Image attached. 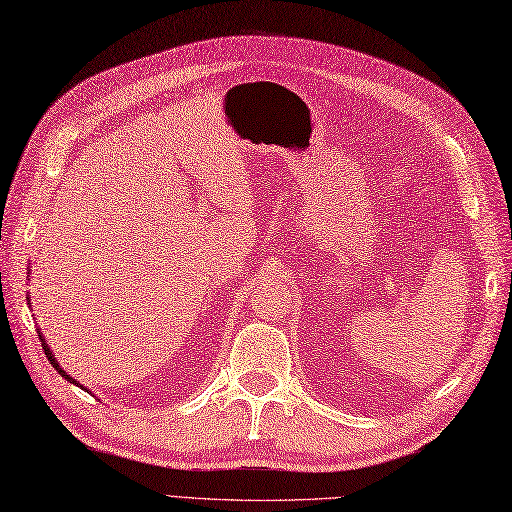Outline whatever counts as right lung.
<instances>
[{"instance_id":"1","label":"right lung","mask_w":512,"mask_h":512,"mask_svg":"<svg viewBox=\"0 0 512 512\" xmlns=\"http://www.w3.org/2000/svg\"><path fill=\"white\" fill-rule=\"evenodd\" d=\"M39 336H41V332H39ZM41 345H43V350H45V354H47V360H49V363H52L54 365V369L60 373V376L62 378H65V380H69V382H73V384H78L76 380H73L71 376H67V373H65V369H62L60 365H58V360L54 358V354L52 352H49V347H47V343H45V339H43V336H41Z\"/></svg>"}]
</instances>
